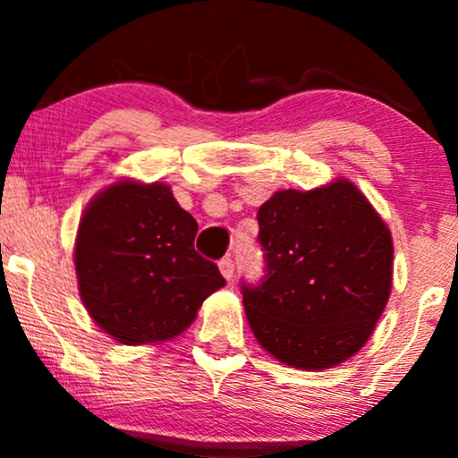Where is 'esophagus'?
Wrapping results in <instances>:
<instances>
[{
    "mask_svg": "<svg viewBox=\"0 0 458 458\" xmlns=\"http://www.w3.org/2000/svg\"><path fill=\"white\" fill-rule=\"evenodd\" d=\"M219 271H222V276L225 277V280H233V276H234V262H233V259H222V260H219Z\"/></svg>",
    "mask_w": 458,
    "mask_h": 458,
    "instance_id": "1",
    "label": "esophagus"
}]
</instances>
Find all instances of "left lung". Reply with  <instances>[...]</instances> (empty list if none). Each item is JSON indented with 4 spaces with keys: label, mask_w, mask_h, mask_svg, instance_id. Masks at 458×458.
Masks as SVG:
<instances>
[{
    "label": "left lung",
    "mask_w": 458,
    "mask_h": 458,
    "mask_svg": "<svg viewBox=\"0 0 458 458\" xmlns=\"http://www.w3.org/2000/svg\"><path fill=\"white\" fill-rule=\"evenodd\" d=\"M265 277L241 284L262 349L301 370L334 368L375 331L392 291L387 225L346 178L276 191L259 208Z\"/></svg>",
    "instance_id": "1"
}]
</instances>
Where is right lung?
<instances>
[{
	"label": "right lung",
	"mask_w": 458,
	"mask_h": 458,
	"mask_svg": "<svg viewBox=\"0 0 458 458\" xmlns=\"http://www.w3.org/2000/svg\"><path fill=\"white\" fill-rule=\"evenodd\" d=\"M198 222L163 182L105 187L79 222V295L94 323L120 344L182 334L225 280L193 250Z\"/></svg>",
	"instance_id": "right-lung-1"
}]
</instances>
